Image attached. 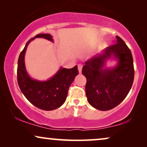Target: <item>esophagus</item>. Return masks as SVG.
Instances as JSON below:
<instances>
[{"mask_svg":"<svg viewBox=\"0 0 147 147\" xmlns=\"http://www.w3.org/2000/svg\"><path fill=\"white\" fill-rule=\"evenodd\" d=\"M78 71H79V73L80 74L82 72V65L78 64Z\"/></svg>","mask_w":147,"mask_h":147,"instance_id":"34e87169","label":"esophagus"}]
</instances>
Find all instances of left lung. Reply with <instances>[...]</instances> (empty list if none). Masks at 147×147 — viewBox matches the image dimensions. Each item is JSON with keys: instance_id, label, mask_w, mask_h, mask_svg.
<instances>
[{"instance_id": "obj_1", "label": "left lung", "mask_w": 147, "mask_h": 147, "mask_svg": "<svg viewBox=\"0 0 147 147\" xmlns=\"http://www.w3.org/2000/svg\"><path fill=\"white\" fill-rule=\"evenodd\" d=\"M115 43L85 62L82 73L86 78V94L91 106L100 111L115 107L124 100L132 88L134 69L132 53L124 41L116 36ZM113 56L117 65L103 68Z\"/></svg>"}]
</instances>
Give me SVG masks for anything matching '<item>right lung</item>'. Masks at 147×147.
Listing matches in <instances>:
<instances>
[{"label":"right lung","mask_w":147,"mask_h":147,"mask_svg":"<svg viewBox=\"0 0 147 147\" xmlns=\"http://www.w3.org/2000/svg\"><path fill=\"white\" fill-rule=\"evenodd\" d=\"M36 38H42L53 42L49 34H39L28 40L21 52L18 64V82L26 98L36 107L45 111H51L60 107L65 101L68 90L78 75V66L71 69L61 67L52 78L47 81L32 79L28 75L25 65L24 57L30 42Z\"/></svg>","instance_id":"obj_1"}]
</instances>
